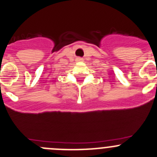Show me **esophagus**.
Segmentation results:
<instances>
[{"instance_id": "obj_1", "label": "esophagus", "mask_w": 157, "mask_h": 157, "mask_svg": "<svg viewBox=\"0 0 157 157\" xmlns=\"http://www.w3.org/2000/svg\"><path fill=\"white\" fill-rule=\"evenodd\" d=\"M77 60H81V59H80V58H77Z\"/></svg>"}]
</instances>
